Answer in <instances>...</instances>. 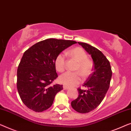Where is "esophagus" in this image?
<instances>
[{
	"label": "esophagus",
	"instance_id": "1",
	"mask_svg": "<svg viewBox=\"0 0 131 131\" xmlns=\"http://www.w3.org/2000/svg\"><path fill=\"white\" fill-rule=\"evenodd\" d=\"M63 90H68V89H69V88L68 87V86H65V85H63Z\"/></svg>",
	"mask_w": 131,
	"mask_h": 131
}]
</instances>
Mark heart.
I'll use <instances>...</instances> for the list:
<instances>
[{"instance_id":"heart-1","label":"heart","mask_w":131,"mask_h":131,"mask_svg":"<svg viewBox=\"0 0 131 131\" xmlns=\"http://www.w3.org/2000/svg\"><path fill=\"white\" fill-rule=\"evenodd\" d=\"M67 54L78 62L75 71L76 72H67L59 77V82L64 85L69 86H75L82 81V75L87 78L91 74L93 69V63L88 59L86 53L82 47H77L70 50ZM66 58L63 53L59 54L54 61L55 68L59 72H62L65 69Z\"/></svg>"}]
</instances>
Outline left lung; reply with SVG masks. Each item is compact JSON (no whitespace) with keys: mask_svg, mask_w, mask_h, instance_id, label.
Returning a JSON list of instances; mask_svg holds the SVG:
<instances>
[{"mask_svg":"<svg viewBox=\"0 0 131 131\" xmlns=\"http://www.w3.org/2000/svg\"><path fill=\"white\" fill-rule=\"evenodd\" d=\"M78 43L91 54L94 68L93 72L82 85L86 90L78 88L79 95L71 102V106L75 111L86 113L96 108L104 99L110 86L112 71L109 61L102 51L87 43Z\"/></svg>","mask_w":131,"mask_h":131,"instance_id":"1","label":"left lung"}]
</instances>
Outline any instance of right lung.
<instances>
[{"instance_id": "obj_1", "label": "right lung", "mask_w": 131, "mask_h": 131, "mask_svg": "<svg viewBox=\"0 0 131 131\" xmlns=\"http://www.w3.org/2000/svg\"><path fill=\"white\" fill-rule=\"evenodd\" d=\"M77 42L49 38L39 41L24 53L17 70V90L29 109L41 112L50 107L63 85H51L58 78L54 61L59 54Z\"/></svg>"}]
</instances>
